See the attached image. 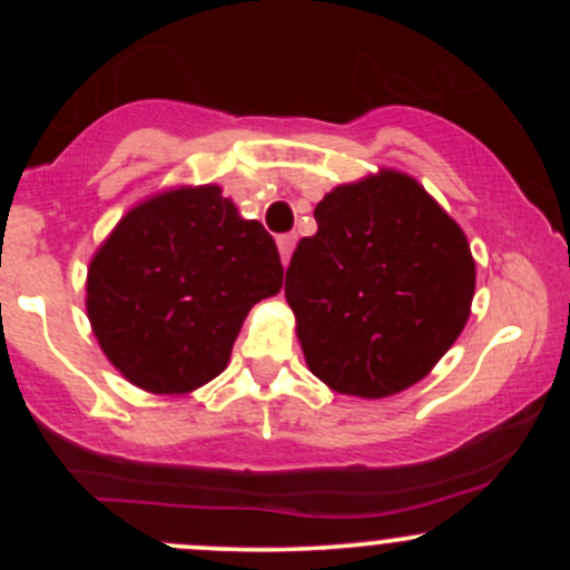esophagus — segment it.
<instances>
[{
	"mask_svg": "<svg viewBox=\"0 0 570 570\" xmlns=\"http://www.w3.org/2000/svg\"><path fill=\"white\" fill-rule=\"evenodd\" d=\"M276 244H278V252H281V263L289 265V257H292V252H294V244H297V235H294V233L278 235Z\"/></svg>",
	"mask_w": 570,
	"mask_h": 570,
	"instance_id": "34e87169",
	"label": "esophagus"
}]
</instances>
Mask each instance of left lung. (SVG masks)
Here are the masks:
<instances>
[{
    "label": "left lung",
    "mask_w": 570,
    "mask_h": 570,
    "mask_svg": "<svg viewBox=\"0 0 570 570\" xmlns=\"http://www.w3.org/2000/svg\"><path fill=\"white\" fill-rule=\"evenodd\" d=\"M294 248L286 303L305 362L340 394L410 389L461 335L474 297L466 235L410 176L335 187Z\"/></svg>",
    "instance_id": "1"
}]
</instances>
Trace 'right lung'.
<instances>
[{"label":"right lung","mask_w":570,"mask_h":570,"mask_svg":"<svg viewBox=\"0 0 570 570\" xmlns=\"http://www.w3.org/2000/svg\"><path fill=\"white\" fill-rule=\"evenodd\" d=\"M284 284L273 235L219 187L128 212L88 271V318L109 362L153 394H187L227 367L246 313Z\"/></svg>","instance_id":"1"}]
</instances>
